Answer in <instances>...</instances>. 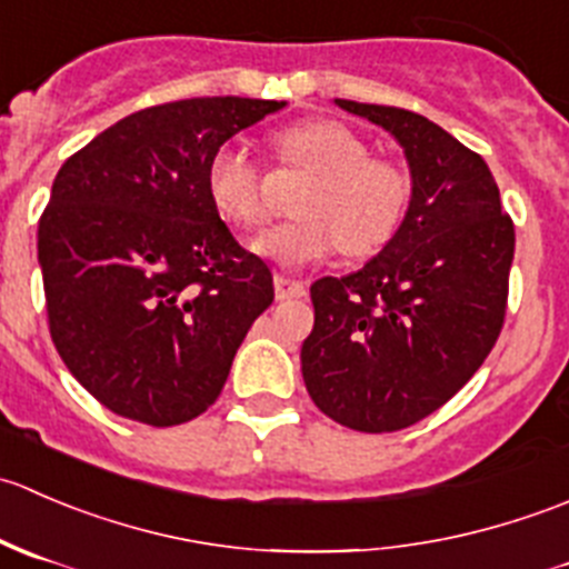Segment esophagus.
<instances>
[{"mask_svg": "<svg viewBox=\"0 0 569 569\" xmlns=\"http://www.w3.org/2000/svg\"><path fill=\"white\" fill-rule=\"evenodd\" d=\"M274 297H278V300H300V297H306V283L278 274V278H274Z\"/></svg>", "mask_w": 569, "mask_h": 569, "instance_id": "esophagus-1", "label": "esophagus"}]
</instances>
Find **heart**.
I'll list each match as a JSON object with an SVG mask.
<instances>
[{
    "instance_id": "b5f03b06",
    "label": "heart",
    "mask_w": 569,
    "mask_h": 569,
    "mask_svg": "<svg viewBox=\"0 0 569 569\" xmlns=\"http://www.w3.org/2000/svg\"><path fill=\"white\" fill-rule=\"evenodd\" d=\"M289 162L317 170L300 200V220L280 222L252 242L258 256L283 267L319 261L343 244L371 256L399 231L410 198L407 176L388 159L369 157V142L332 118H313L280 134ZM206 194L222 220L252 228L263 217L261 170L242 142H222L206 162Z\"/></svg>"
}]
</instances>
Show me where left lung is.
<instances>
[{"label":"left lung","instance_id":"8db88e82","mask_svg":"<svg viewBox=\"0 0 569 569\" xmlns=\"http://www.w3.org/2000/svg\"><path fill=\"white\" fill-rule=\"evenodd\" d=\"M336 107L399 142L410 203L363 269L311 286L302 380L332 421L396 432L443 407L496 347L515 228L485 159L438 123L399 107L347 99Z\"/></svg>","mask_w":569,"mask_h":569}]
</instances>
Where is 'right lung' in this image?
I'll use <instances>...</instances> for the list:
<instances>
[{"mask_svg": "<svg viewBox=\"0 0 569 569\" xmlns=\"http://www.w3.org/2000/svg\"><path fill=\"white\" fill-rule=\"evenodd\" d=\"M283 107L214 96L140 109L57 173L38 226L51 341L107 410L176 427L220 396L274 289L211 206L206 162Z\"/></svg>", "mask_w": 569, "mask_h": 569, "instance_id": "obj_1", "label": "right lung"}]
</instances>
